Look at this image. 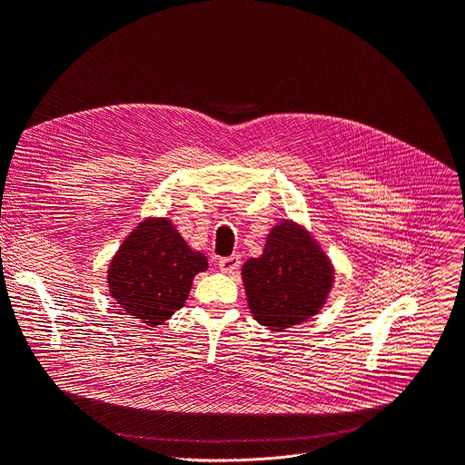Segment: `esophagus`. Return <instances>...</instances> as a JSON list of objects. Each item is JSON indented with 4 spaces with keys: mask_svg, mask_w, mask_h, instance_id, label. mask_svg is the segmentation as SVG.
<instances>
[{
    "mask_svg": "<svg viewBox=\"0 0 465 465\" xmlns=\"http://www.w3.org/2000/svg\"><path fill=\"white\" fill-rule=\"evenodd\" d=\"M239 264H241V258L235 254L218 260V268L222 273H233L239 268Z\"/></svg>",
    "mask_w": 465,
    "mask_h": 465,
    "instance_id": "34e87169",
    "label": "esophagus"
}]
</instances>
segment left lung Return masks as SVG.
I'll return each instance as SVG.
<instances>
[{
    "instance_id": "1",
    "label": "left lung",
    "mask_w": 465,
    "mask_h": 465,
    "mask_svg": "<svg viewBox=\"0 0 465 465\" xmlns=\"http://www.w3.org/2000/svg\"><path fill=\"white\" fill-rule=\"evenodd\" d=\"M334 275L325 249L306 226L291 218L279 220L262 254L241 266L252 317L275 332L302 325L325 308Z\"/></svg>"
}]
</instances>
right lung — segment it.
<instances>
[{
  "instance_id": "obj_1",
  "label": "right lung",
  "mask_w": 465,
  "mask_h": 465,
  "mask_svg": "<svg viewBox=\"0 0 465 465\" xmlns=\"http://www.w3.org/2000/svg\"><path fill=\"white\" fill-rule=\"evenodd\" d=\"M207 270V256L186 243L171 218L148 216L112 256L106 282L121 312L153 329L184 306L193 277Z\"/></svg>"
}]
</instances>
